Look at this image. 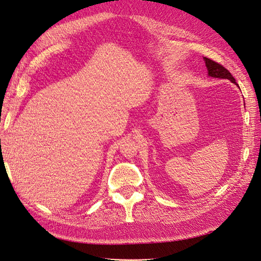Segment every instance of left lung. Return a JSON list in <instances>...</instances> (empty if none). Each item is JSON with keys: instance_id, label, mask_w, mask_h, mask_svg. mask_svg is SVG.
Segmentation results:
<instances>
[{"instance_id": "8db88e82", "label": "left lung", "mask_w": 261, "mask_h": 261, "mask_svg": "<svg viewBox=\"0 0 261 261\" xmlns=\"http://www.w3.org/2000/svg\"><path fill=\"white\" fill-rule=\"evenodd\" d=\"M204 62L206 65L207 69V73L208 76L214 77V79H221V80H229L230 82H232L233 84L238 85L236 83V80L233 79V76L231 75V73L226 69L225 66H223L221 64L208 59V58L204 57Z\"/></svg>"}]
</instances>
